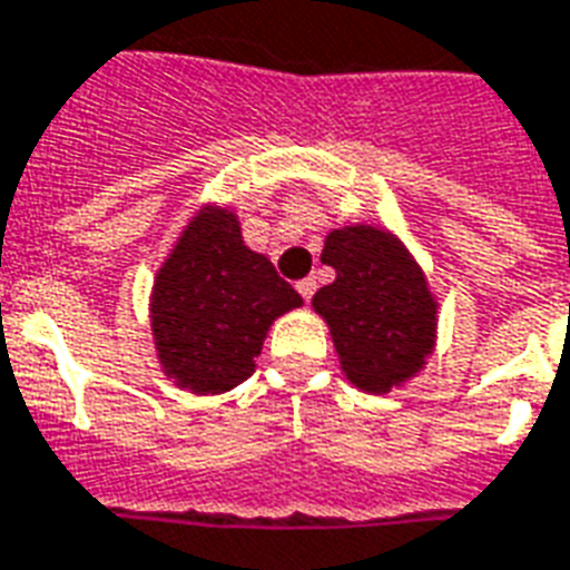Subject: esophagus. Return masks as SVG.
Wrapping results in <instances>:
<instances>
[{"label": "esophagus", "mask_w": 570, "mask_h": 570, "mask_svg": "<svg viewBox=\"0 0 570 570\" xmlns=\"http://www.w3.org/2000/svg\"><path fill=\"white\" fill-rule=\"evenodd\" d=\"M297 291H301V297L306 303L312 301V294H315V279H303V282H297Z\"/></svg>", "instance_id": "1"}]
</instances>
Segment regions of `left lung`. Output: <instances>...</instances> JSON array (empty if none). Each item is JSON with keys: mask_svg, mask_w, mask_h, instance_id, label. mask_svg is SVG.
Returning <instances> with one entry per match:
<instances>
[{"mask_svg": "<svg viewBox=\"0 0 570 570\" xmlns=\"http://www.w3.org/2000/svg\"><path fill=\"white\" fill-rule=\"evenodd\" d=\"M321 261L336 279L312 309L331 327L345 379L375 396L412 382L435 351L439 301L405 243L375 225H345L327 234Z\"/></svg>", "mask_w": 570, "mask_h": 570, "instance_id": "left-lung-1", "label": "left lung"}]
</instances>
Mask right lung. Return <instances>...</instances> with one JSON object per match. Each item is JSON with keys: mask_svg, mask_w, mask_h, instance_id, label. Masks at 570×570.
Segmentation results:
<instances>
[{"mask_svg": "<svg viewBox=\"0 0 570 570\" xmlns=\"http://www.w3.org/2000/svg\"><path fill=\"white\" fill-rule=\"evenodd\" d=\"M301 306L269 258L243 243L237 213L207 204L153 279L149 327L161 372L198 396L230 391L255 372L269 324Z\"/></svg>", "mask_w": 570, "mask_h": 570, "instance_id": "obj_1", "label": "right lung"}]
</instances>
